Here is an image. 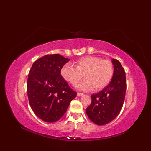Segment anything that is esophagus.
Wrapping results in <instances>:
<instances>
[{
    "instance_id": "obj_1",
    "label": "esophagus",
    "mask_w": 151,
    "mask_h": 151,
    "mask_svg": "<svg viewBox=\"0 0 151 151\" xmlns=\"http://www.w3.org/2000/svg\"><path fill=\"white\" fill-rule=\"evenodd\" d=\"M82 95H83V93H77L78 97H81Z\"/></svg>"
}]
</instances>
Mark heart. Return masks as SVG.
<instances>
[{
    "mask_svg": "<svg viewBox=\"0 0 151 151\" xmlns=\"http://www.w3.org/2000/svg\"><path fill=\"white\" fill-rule=\"evenodd\" d=\"M60 73L63 78L73 85H75L84 75L85 79L76 85V88L88 91L93 88V90L98 91L110 82L114 75V66L110 60L88 56L78 60L76 67L65 63Z\"/></svg>",
    "mask_w": 151,
    "mask_h": 151,
    "instance_id": "obj_1",
    "label": "heart"
}]
</instances>
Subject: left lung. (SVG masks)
<instances>
[{
	"label": "left lung",
	"mask_w": 151,
	"mask_h": 151,
	"mask_svg": "<svg viewBox=\"0 0 151 151\" xmlns=\"http://www.w3.org/2000/svg\"><path fill=\"white\" fill-rule=\"evenodd\" d=\"M114 71L110 84L99 93L93 94L91 103L86 114L92 122L104 125L113 121L123 107L126 93V76L123 67L117 60L112 59Z\"/></svg>",
	"instance_id": "obj_1"
}]
</instances>
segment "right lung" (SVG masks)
<instances>
[{
	"label": "right lung",
	"instance_id": "obj_1",
	"mask_svg": "<svg viewBox=\"0 0 151 151\" xmlns=\"http://www.w3.org/2000/svg\"><path fill=\"white\" fill-rule=\"evenodd\" d=\"M69 58L58 54H47L35 62L28 74L27 93L31 108L43 121L53 123L65 113L76 92L61 75Z\"/></svg>",
	"mask_w": 151,
	"mask_h": 151
}]
</instances>
